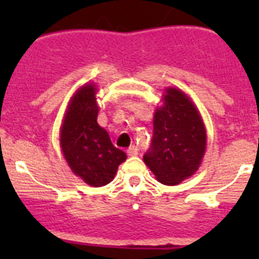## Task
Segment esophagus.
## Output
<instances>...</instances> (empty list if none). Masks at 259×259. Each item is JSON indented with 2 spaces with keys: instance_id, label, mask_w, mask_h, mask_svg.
Here are the masks:
<instances>
[{
  "instance_id": "esophagus-1",
  "label": "esophagus",
  "mask_w": 259,
  "mask_h": 259,
  "mask_svg": "<svg viewBox=\"0 0 259 259\" xmlns=\"http://www.w3.org/2000/svg\"><path fill=\"white\" fill-rule=\"evenodd\" d=\"M127 154L131 155V157H134V155L139 154V149H137V146H135V145L130 146V148H128V149H127Z\"/></svg>"
}]
</instances>
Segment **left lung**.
I'll return each instance as SVG.
<instances>
[{
    "label": "left lung",
    "mask_w": 259,
    "mask_h": 259,
    "mask_svg": "<svg viewBox=\"0 0 259 259\" xmlns=\"http://www.w3.org/2000/svg\"><path fill=\"white\" fill-rule=\"evenodd\" d=\"M155 111L150 148L144 162L158 182L176 185L193 175L206 149V131L197 109L182 91L166 89Z\"/></svg>",
    "instance_id": "left-lung-1"
}]
</instances>
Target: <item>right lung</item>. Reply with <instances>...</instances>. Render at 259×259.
I'll return each mask as SVG.
<instances>
[{
    "label": "right lung",
    "mask_w": 259,
    "mask_h": 259,
    "mask_svg": "<svg viewBox=\"0 0 259 259\" xmlns=\"http://www.w3.org/2000/svg\"><path fill=\"white\" fill-rule=\"evenodd\" d=\"M96 88L85 84L72 97L61 130V146L75 175L87 184L102 187L115 176L125 153L113 145L106 130L97 123Z\"/></svg>",
    "instance_id": "add662e5"
}]
</instances>
